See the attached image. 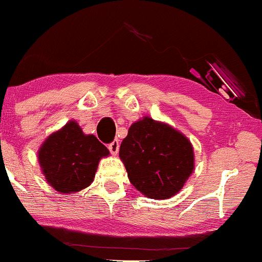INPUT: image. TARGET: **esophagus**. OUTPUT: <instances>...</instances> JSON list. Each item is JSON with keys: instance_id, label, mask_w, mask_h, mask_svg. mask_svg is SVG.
<instances>
[{"instance_id": "esophagus-1", "label": "esophagus", "mask_w": 262, "mask_h": 262, "mask_svg": "<svg viewBox=\"0 0 262 262\" xmlns=\"http://www.w3.org/2000/svg\"><path fill=\"white\" fill-rule=\"evenodd\" d=\"M109 150L112 155L115 156L119 150V141H113L112 143L109 144Z\"/></svg>"}]
</instances>
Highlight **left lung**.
Returning <instances> with one entry per match:
<instances>
[{"label":"left lung","mask_w":262,"mask_h":262,"mask_svg":"<svg viewBox=\"0 0 262 262\" xmlns=\"http://www.w3.org/2000/svg\"><path fill=\"white\" fill-rule=\"evenodd\" d=\"M119 156L129 181L149 199L172 198L194 171V150L189 139L149 116L132 124Z\"/></svg>","instance_id":"left-lung-1"}]
</instances>
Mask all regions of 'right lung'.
Here are the masks:
<instances>
[{"label": "right lung", "mask_w": 262, "mask_h": 262, "mask_svg": "<svg viewBox=\"0 0 262 262\" xmlns=\"http://www.w3.org/2000/svg\"><path fill=\"white\" fill-rule=\"evenodd\" d=\"M109 149L92 134H83L75 120L52 133L38 150L47 182L58 192L71 194L94 181L97 166Z\"/></svg>", "instance_id": "1"}]
</instances>
